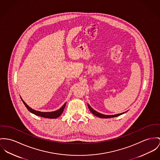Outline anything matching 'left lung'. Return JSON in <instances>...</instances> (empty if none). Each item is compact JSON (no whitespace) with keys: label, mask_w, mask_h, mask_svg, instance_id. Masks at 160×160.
Returning <instances> with one entry per match:
<instances>
[{"label":"left lung","mask_w":160,"mask_h":160,"mask_svg":"<svg viewBox=\"0 0 160 160\" xmlns=\"http://www.w3.org/2000/svg\"><path fill=\"white\" fill-rule=\"evenodd\" d=\"M88 107L89 110H90V111H91L94 115L98 116V117L100 118H105V119H106V118H114V117L119 116H120V115H121V114H124V113H125V112H127V111H125V112H123L120 113V114H114V115H106V114H102V113H100V112H98V111L94 110L93 108H91V107L88 103Z\"/></svg>","instance_id":"left-lung-1"}]
</instances>
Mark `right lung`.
<instances>
[{
  "label": "right lung",
  "instance_id": "obj_1",
  "mask_svg": "<svg viewBox=\"0 0 160 160\" xmlns=\"http://www.w3.org/2000/svg\"><path fill=\"white\" fill-rule=\"evenodd\" d=\"M21 98L22 101V102L24 103V104L25 105V106L26 107V108H27V110L29 111L30 112L38 116H40V117H42V118H50V119H55V118H58L61 114H62V112H63V110L65 108V106L66 105V102L62 106V107L58 110L55 111H51V112H41V111H37L32 109V108H30L24 101L22 100V98L21 97Z\"/></svg>",
  "mask_w": 160,
  "mask_h": 160
}]
</instances>
